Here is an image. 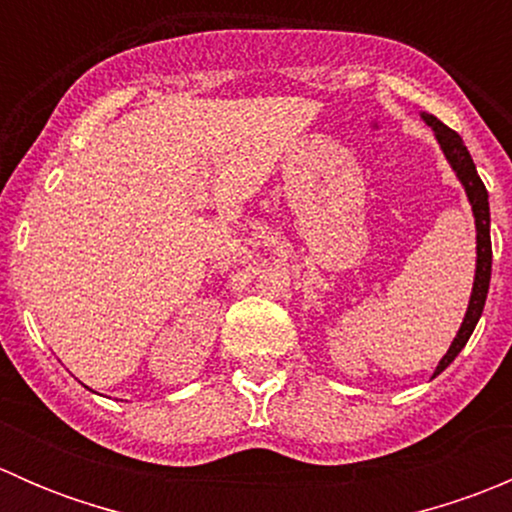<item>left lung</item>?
Here are the masks:
<instances>
[{
  "mask_svg": "<svg viewBox=\"0 0 512 512\" xmlns=\"http://www.w3.org/2000/svg\"><path fill=\"white\" fill-rule=\"evenodd\" d=\"M423 121L433 128L436 133V141L441 146L443 156H446L448 163H451L453 173L458 175L461 185L466 188L468 203L473 208V218H476V277H473V292H471V302H468L466 317H463L461 329H458L456 339L451 342L448 352L443 354V359L438 361L436 371L433 376L441 374L458 354L461 349L466 347V342L471 339L473 329H476L480 314H483L485 307V297H488V287H490V265H493V247H490V205H488V190H485L483 180H480L476 163H473L471 153L468 148L463 146V138L458 136L456 131L446 126V123L438 121L436 116L431 113H421Z\"/></svg>",
  "mask_w": 512,
  "mask_h": 512,
  "instance_id": "8db88e82",
  "label": "left lung"
}]
</instances>
